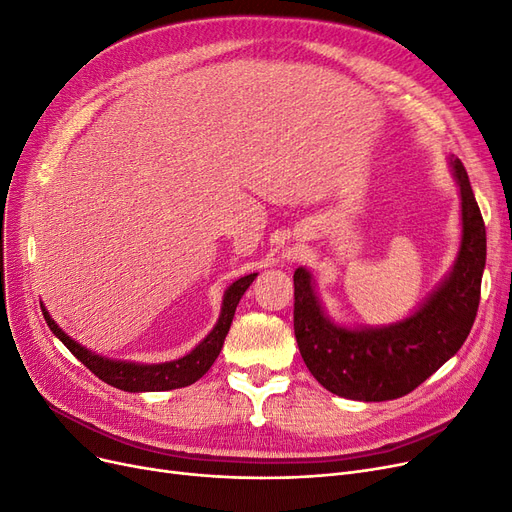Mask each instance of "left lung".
<instances>
[{"label": "left lung", "instance_id": "1", "mask_svg": "<svg viewBox=\"0 0 512 512\" xmlns=\"http://www.w3.org/2000/svg\"><path fill=\"white\" fill-rule=\"evenodd\" d=\"M462 196V246L456 266L426 304L384 329H346L325 316L310 272L293 276V329L306 367L320 386L352 401L380 403L409 394L456 354L475 323L487 240L464 164L451 160Z\"/></svg>", "mask_w": 512, "mask_h": 512}]
</instances>
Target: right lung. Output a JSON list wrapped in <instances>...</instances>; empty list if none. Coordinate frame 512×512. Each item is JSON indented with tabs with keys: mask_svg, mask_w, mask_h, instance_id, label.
Returning a JSON list of instances; mask_svg holds the SVG:
<instances>
[{
	"mask_svg": "<svg viewBox=\"0 0 512 512\" xmlns=\"http://www.w3.org/2000/svg\"><path fill=\"white\" fill-rule=\"evenodd\" d=\"M255 276L257 274L242 276L234 282L230 289L225 291L221 316L217 320L215 329L208 333L192 352L179 358V361H170V363H162V365H137V363L109 361V358L92 354L86 348H82L80 344H75L69 335H65L59 329V325H56L50 318L46 308H42V312H44V318H46L50 331L61 339V342L67 346V350L75 358H78L82 365H86L105 384H109L113 388H120L124 392L175 390V388H183V386L198 382L200 377L208 369H211V365L215 363V358L219 356V352L223 348V339H225L227 331H230L238 301L244 295V291L251 287Z\"/></svg>",
	"mask_w": 512,
	"mask_h": 512,
	"instance_id": "right-lung-1",
	"label": "right lung"
}]
</instances>
